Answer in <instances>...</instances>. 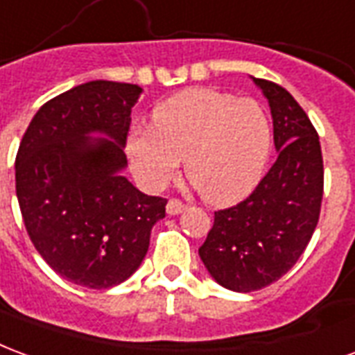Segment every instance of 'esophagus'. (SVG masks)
I'll list each match as a JSON object with an SVG mask.
<instances>
[{
    "mask_svg": "<svg viewBox=\"0 0 355 355\" xmlns=\"http://www.w3.org/2000/svg\"><path fill=\"white\" fill-rule=\"evenodd\" d=\"M184 209L186 205L182 203L180 199H169V203H167V214H171V216H177V214H180Z\"/></svg>",
    "mask_w": 355,
    "mask_h": 355,
    "instance_id": "1",
    "label": "esophagus"
}]
</instances>
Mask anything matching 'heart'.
Here are the masks:
<instances>
[{
    "label": "heart",
    "mask_w": 355,
    "mask_h": 355,
    "mask_svg": "<svg viewBox=\"0 0 355 355\" xmlns=\"http://www.w3.org/2000/svg\"><path fill=\"white\" fill-rule=\"evenodd\" d=\"M272 148V125L258 101L191 88L165 99L152 112V128H135L128 137L131 167L148 190L186 177L211 205L235 203L248 196Z\"/></svg>",
    "instance_id": "1"
}]
</instances>
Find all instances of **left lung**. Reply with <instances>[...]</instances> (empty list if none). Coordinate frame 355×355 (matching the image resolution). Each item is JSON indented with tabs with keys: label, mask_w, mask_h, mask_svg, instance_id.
Listing matches in <instances>:
<instances>
[{
	"label": "left lung",
	"mask_w": 355,
	"mask_h": 355,
	"mask_svg": "<svg viewBox=\"0 0 355 355\" xmlns=\"http://www.w3.org/2000/svg\"><path fill=\"white\" fill-rule=\"evenodd\" d=\"M269 101L277 162L256 190L214 212L199 258L231 291L261 290L284 277L316 230L324 196L320 139L301 105L282 86L254 78Z\"/></svg>",
	"instance_id": "obj_1"
}]
</instances>
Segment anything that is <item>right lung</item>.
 <instances>
[{"instance_id": "add662e5", "label": "right lung", "mask_w": 355, "mask_h": 355, "mask_svg": "<svg viewBox=\"0 0 355 355\" xmlns=\"http://www.w3.org/2000/svg\"><path fill=\"white\" fill-rule=\"evenodd\" d=\"M137 84L92 80L41 107L18 146L17 198L41 258L73 284L107 290L148 252L167 199L122 177ZM101 132L105 138H90Z\"/></svg>"}]
</instances>
